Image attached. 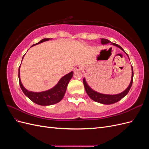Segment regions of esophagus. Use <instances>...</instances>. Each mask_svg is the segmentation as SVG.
Listing matches in <instances>:
<instances>
[{
  "label": "esophagus",
  "instance_id": "obj_1",
  "mask_svg": "<svg viewBox=\"0 0 149 149\" xmlns=\"http://www.w3.org/2000/svg\"><path fill=\"white\" fill-rule=\"evenodd\" d=\"M82 70H83V68H82V67H81V66H76V67L75 68L74 71H81Z\"/></svg>",
  "mask_w": 149,
  "mask_h": 149
}]
</instances>
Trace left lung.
Wrapping results in <instances>:
<instances>
[{
    "label": "left lung",
    "instance_id": "8db88e82",
    "mask_svg": "<svg viewBox=\"0 0 149 149\" xmlns=\"http://www.w3.org/2000/svg\"><path fill=\"white\" fill-rule=\"evenodd\" d=\"M101 44L102 45H106V44L111 43V45H112L116 46V47H118V48H119L121 49V50H123L124 52H125L123 48H122L120 46L118 45V44L114 43H112L111 42L109 41V40H107V39H105V38H101ZM126 55H127V56L129 57L127 53H126ZM133 76H134V72H133V68L132 66L131 81H130V83L129 85L128 86L127 88L123 92H122L118 94H114V95H112V94L111 95V94H102V93H100L95 91L94 90H93L92 88L89 87V86L88 84L86 81L85 78H83V84L84 86L86 92L88 95L89 96V97L91 98L92 100L96 101L97 102L103 104H114L115 102H118L119 101L122 100V99H123L125 96L127 95V93L129 91L130 88H131V86H132V82H133Z\"/></svg>",
    "mask_w": 149,
    "mask_h": 149
}]
</instances>
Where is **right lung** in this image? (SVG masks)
Masks as SVG:
<instances>
[{
  "label": "right lung",
  "instance_id": "1",
  "mask_svg": "<svg viewBox=\"0 0 149 149\" xmlns=\"http://www.w3.org/2000/svg\"><path fill=\"white\" fill-rule=\"evenodd\" d=\"M51 39L52 38H43L42 40H40L38 43L33 45L31 47L44 42L48 41L49 40ZM24 56L22 58V60H23ZM20 66L19 68V78L20 86L22 91L31 101H32L35 104L41 106H49L59 102L63 98L66 91L68 84L69 81L73 75V72L71 71L70 73L63 76L55 86L50 89L47 90V91L42 92H32L26 89L23 84H22L20 78Z\"/></svg>",
  "mask_w": 149,
  "mask_h": 149
}]
</instances>
